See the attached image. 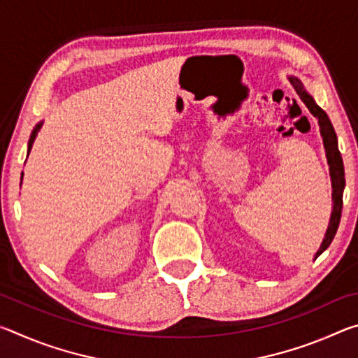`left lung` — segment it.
Returning a JSON list of instances; mask_svg holds the SVG:
<instances>
[{
	"label": "left lung",
	"instance_id": "8db88e82",
	"mask_svg": "<svg viewBox=\"0 0 358 358\" xmlns=\"http://www.w3.org/2000/svg\"><path fill=\"white\" fill-rule=\"evenodd\" d=\"M290 83L294 85L295 92L299 93L300 99L303 101L310 112L319 120V126H320V134H322L324 138V147L327 151V161H329L330 166V177H331V186H333V213L330 217V224L329 229H327L325 238L320 245L319 251L316 252V257H319L327 248L330 246V243L335 238V234L339 226V221H341V210H343V191H344V185H346V180H344V166H343V157L341 153L338 150V141H336V134L335 129L330 123L327 113L320 108L314 99L308 94L305 90H303V85L299 80V78H290Z\"/></svg>",
	"mask_w": 358,
	"mask_h": 358
}]
</instances>
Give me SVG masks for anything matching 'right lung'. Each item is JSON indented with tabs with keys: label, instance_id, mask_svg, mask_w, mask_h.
<instances>
[{
	"label": "right lung",
	"instance_id": "add662e5",
	"mask_svg": "<svg viewBox=\"0 0 358 358\" xmlns=\"http://www.w3.org/2000/svg\"><path fill=\"white\" fill-rule=\"evenodd\" d=\"M41 129V124H38L36 126V129L33 131V134H31V138H29V143H28V153H29V150H31V145H33V142H34V138H36V134H38V131ZM23 175V173H22Z\"/></svg>",
	"mask_w": 358,
	"mask_h": 358
}]
</instances>
